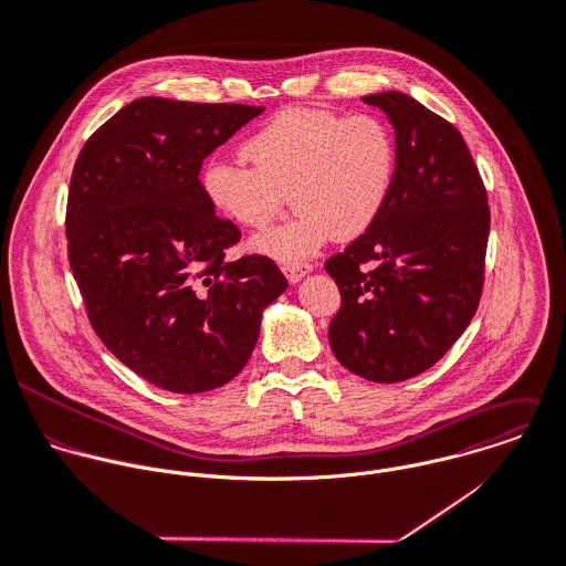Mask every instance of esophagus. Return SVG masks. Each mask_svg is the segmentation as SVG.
<instances>
[{"mask_svg": "<svg viewBox=\"0 0 566 566\" xmlns=\"http://www.w3.org/2000/svg\"><path fill=\"white\" fill-rule=\"evenodd\" d=\"M282 271H284V275H286V280H289L291 284H297L304 275H308V273L313 271V264H308V262L284 264V266H282Z\"/></svg>", "mask_w": 566, "mask_h": 566, "instance_id": "esophagus-1", "label": "esophagus"}]
</instances>
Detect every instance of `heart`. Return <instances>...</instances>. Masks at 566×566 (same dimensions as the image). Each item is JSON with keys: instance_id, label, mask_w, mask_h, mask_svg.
Masks as SVG:
<instances>
[{"instance_id": "b5f03b06", "label": "heart", "mask_w": 566, "mask_h": 566, "mask_svg": "<svg viewBox=\"0 0 566 566\" xmlns=\"http://www.w3.org/2000/svg\"><path fill=\"white\" fill-rule=\"evenodd\" d=\"M244 154L253 165L211 158L202 191L220 216L247 229L264 227L289 191L295 216L249 242L282 264L315 255L333 235H361L386 205L397 158L381 118L322 107L282 109L244 143Z\"/></svg>"}]
</instances>
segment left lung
Instances as JSON below:
<instances>
[{
	"instance_id": "obj_1",
	"label": "left lung",
	"mask_w": 566,
	"mask_h": 566,
	"mask_svg": "<svg viewBox=\"0 0 566 566\" xmlns=\"http://www.w3.org/2000/svg\"><path fill=\"white\" fill-rule=\"evenodd\" d=\"M395 127V176L377 220L326 262L342 308L328 328L350 373L397 384L432 368L470 326L490 207L461 132L403 92L361 96Z\"/></svg>"
}]
</instances>
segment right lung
Returning <instances> with one entry per match:
<instances>
[{
	"mask_svg": "<svg viewBox=\"0 0 566 566\" xmlns=\"http://www.w3.org/2000/svg\"><path fill=\"white\" fill-rule=\"evenodd\" d=\"M264 107L143 96L83 145L70 178L67 258L105 348L149 384L196 395L249 361L262 313L289 286L216 216L202 160Z\"/></svg>",
	"mask_w": 566,
	"mask_h": 566,
	"instance_id": "obj_1",
	"label": "right lung"
}]
</instances>
